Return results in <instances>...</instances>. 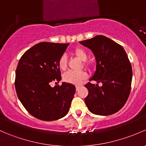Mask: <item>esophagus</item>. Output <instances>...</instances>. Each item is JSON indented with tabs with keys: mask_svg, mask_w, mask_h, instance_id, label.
<instances>
[{
	"mask_svg": "<svg viewBox=\"0 0 146 146\" xmlns=\"http://www.w3.org/2000/svg\"><path fill=\"white\" fill-rule=\"evenodd\" d=\"M80 87H81L80 85H76V91H78V90H79L80 88Z\"/></svg>",
	"mask_w": 146,
	"mask_h": 146,
	"instance_id": "obj_1",
	"label": "esophagus"
}]
</instances>
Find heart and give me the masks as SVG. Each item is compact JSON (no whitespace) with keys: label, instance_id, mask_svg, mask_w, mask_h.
Segmentation results:
<instances>
[{"label":"heart","instance_id":"b5f03b06","mask_svg":"<svg viewBox=\"0 0 146 146\" xmlns=\"http://www.w3.org/2000/svg\"><path fill=\"white\" fill-rule=\"evenodd\" d=\"M73 54L79 58L80 60L83 61L82 66L84 68H89L90 67V64L87 62V59L88 58L87 52L84 49L76 48L73 50ZM58 66L61 70H65L67 66V57L65 54L61 55L58 59ZM87 77V74L85 72L82 70L80 71H73V70H68L65 73L63 76V79L65 82L68 83L74 84V85H80L82 83V81Z\"/></svg>","mask_w":146,"mask_h":146}]
</instances>
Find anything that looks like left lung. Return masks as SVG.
Here are the masks:
<instances>
[{"label": "left lung", "mask_w": 146, "mask_h": 146, "mask_svg": "<svg viewBox=\"0 0 146 146\" xmlns=\"http://www.w3.org/2000/svg\"><path fill=\"white\" fill-rule=\"evenodd\" d=\"M92 51L96 58V71L85 85L89 93L85 99L91 113L109 115L119 111L129 97L132 80V68L123 47L104 36H96L80 42Z\"/></svg>", "instance_id": "8db88e82"}]
</instances>
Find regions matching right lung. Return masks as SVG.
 Segmentation results:
<instances>
[{
    "label": "right lung",
    "instance_id": "obj_1",
    "mask_svg": "<svg viewBox=\"0 0 146 146\" xmlns=\"http://www.w3.org/2000/svg\"><path fill=\"white\" fill-rule=\"evenodd\" d=\"M69 43L42 42L21 56L15 75V89L19 101L33 117L53 121L68 113L76 87L62 82L52 87L50 82L61 80L58 59Z\"/></svg>",
    "mask_w": 146,
    "mask_h": 146
}]
</instances>
